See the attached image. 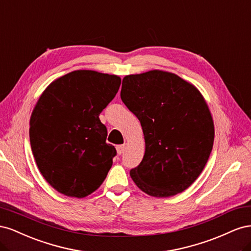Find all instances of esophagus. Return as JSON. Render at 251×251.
Segmentation results:
<instances>
[{"instance_id":"1","label":"esophagus","mask_w":251,"mask_h":251,"mask_svg":"<svg viewBox=\"0 0 251 251\" xmlns=\"http://www.w3.org/2000/svg\"><path fill=\"white\" fill-rule=\"evenodd\" d=\"M125 150H126V146L125 144H120V146H117L116 147V151H117V154L118 155H121L125 151Z\"/></svg>"}]
</instances>
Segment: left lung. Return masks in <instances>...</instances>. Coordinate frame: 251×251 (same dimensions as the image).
I'll use <instances>...</instances> for the list:
<instances>
[{
  "label": "left lung",
  "mask_w": 251,
  "mask_h": 251,
  "mask_svg": "<svg viewBox=\"0 0 251 251\" xmlns=\"http://www.w3.org/2000/svg\"><path fill=\"white\" fill-rule=\"evenodd\" d=\"M121 100L140 121L146 151L130 175L156 198L184 192L200 176L212 150L215 126L206 100L177 74L151 70L126 75Z\"/></svg>",
  "instance_id": "left-lung-1"
}]
</instances>
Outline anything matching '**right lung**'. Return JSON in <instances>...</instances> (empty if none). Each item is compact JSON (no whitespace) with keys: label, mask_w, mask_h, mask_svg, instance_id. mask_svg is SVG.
I'll return each instance as SVG.
<instances>
[{"label":"right lung","mask_w":251,"mask_h":251,"mask_svg":"<svg viewBox=\"0 0 251 251\" xmlns=\"http://www.w3.org/2000/svg\"><path fill=\"white\" fill-rule=\"evenodd\" d=\"M121 78L93 70L63 75L44 90L30 117V144L43 177L72 198L100 187L116 150L105 142L100 114L115 97Z\"/></svg>","instance_id":"1"}]
</instances>
